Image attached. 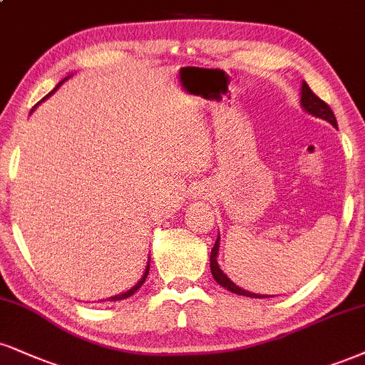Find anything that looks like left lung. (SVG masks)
I'll return each mask as SVG.
<instances>
[{
	"label": "left lung",
	"mask_w": 365,
	"mask_h": 365,
	"mask_svg": "<svg viewBox=\"0 0 365 365\" xmlns=\"http://www.w3.org/2000/svg\"><path fill=\"white\" fill-rule=\"evenodd\" d=\"M301 105H302V108H304L306 112L311 113V115L323 118V120H328L333 127H336L335 113L331 112L330 105L324 103L318 95H314L313 90H311V88L306 85V81H302ZM217 250H219V238L216 240V243H214L212 252H210V272H212V277L216 279V282L219 285H222V287L227 289V291H231V292H235V294H240V296H247V297H269V296H260V294L248 292V291H245V289L238 287V285H236L235 282H231L230 277H226V274H222V270L219 269L217 260H216V258H217Z\"/></svg>",
	"instance_id": "1"
}]
</instances>
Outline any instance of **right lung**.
Wrapping results in <instances>:
<instances>
[{
  "label": "right lung",
  "instance_id": "right-lung-1",
  "mask_svg": "<svg viewBox=\"0 0 365 365\" xmlns=\"http://www.w3.org/2000/svg\"><path fill=\"white\" fill-rule=\"evenodd\" d=\"M61 83H63V81H61ZM61 83H59V85H61ZM59 85H57V86L54 88V90H57V88H59ZM54 90H52L49 95H52V93H54ZM49 95H47V96H49ZM47 96H46V98H47ZM34 108H35V107H34ZM148 274H149V262H148V269H146V272H144L143 279H140V280H139V282H138V284H135L133 289H130V291H127V292H124V294H118V296H113V297H110V299H112V301H118V299H125V297H130V296H133V294H134L135 291H138V289L140 287V285H143V284H144V280H146V277H148Z\"/></svg>",
  "mask_w": 365,
  "mask_h": 365
}]
</instances>
